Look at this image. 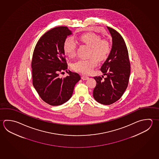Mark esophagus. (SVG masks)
I'll return each instance as SVG.
<instances>
[{
    "instance_id": "1",
    "label": "esophagus",
    "mask_w": 159,
    "mask_h": 159,
    "mask_svg": "<svg viewBox=\"0 0 159 159\" xmlns=\"http://www.w3.org/2000/svg\"><path fill=\"white\" fill-rule=\"evenodd\" d=\"M82 79L83 80H87L89 79V77H87V75H82Z\"/></svg>"
}]
</instances>
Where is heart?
<instances>
[{
  "label": "heart",
  "mask_w": 159,
  "mask_h": 159,
  "mask_svg": "<svg viewBox=\"0 0 159 159\" xmlns=\"http://www.w3.org/2000/svg\"><path fill=\"white\" fill-rule=\"evenodd\" d=\"M80 40L91 47V57L87 59L76 61L72 64V68L77 72L89 74L98 65V59L100 61H103L107 58L110 52V43L107 40H101L100 36L93 32H88L81 35ZM63 49L68 57H73L75 55L76 43L72 38H66L64 42Z\"/></svg>",
  "instance_id": "b5f03b06"
}]
</instances>
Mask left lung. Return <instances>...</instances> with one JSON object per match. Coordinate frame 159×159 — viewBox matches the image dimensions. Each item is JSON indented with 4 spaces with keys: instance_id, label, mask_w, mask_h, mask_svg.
Masks as SVG:
<instances>
[{
    "instance_id": "1",
    "label": "left lung",
    "mask_w": 159,
    "mask_h": 159,
    "mask_svg": "<svg viewBox=\"0 0 159 159\" xmlns=\"http://www.w3.org/2000/svg\"><path fill=\"white\" fill-rule=\"evenodd\" d=\"M112 38L110 54L101 66L106 78L94 77L96 86L93 96L100 104L110 105L120 98L126 90L130 72V61L123 38L116 30L107 26Z\"/></svg>"
}]
</instances>
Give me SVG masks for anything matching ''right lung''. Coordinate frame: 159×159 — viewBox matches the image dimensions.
Returning a JSON list of instances; mask_svg holds the SVG:
<instances>
[{"mask_svg":"<svg viewBox=\"0 0 159 159\" xmlns=\"http://www.w3.org/2000/svg\"><path fill=\"white\" fill-rule=\"evenodd\" d=\"M72 34L66 26L49 30L38 41L32 55L33 85L43 100L52 106L68 101L75 84L81 80L78 73L66 70L64 42ZM61 70H66L69 75L60 78L58 75Z\"/></svg>","mask_w":159,"mask_h":159,"instance_id":"obj_1","label":"right lung"}]
</instances>
